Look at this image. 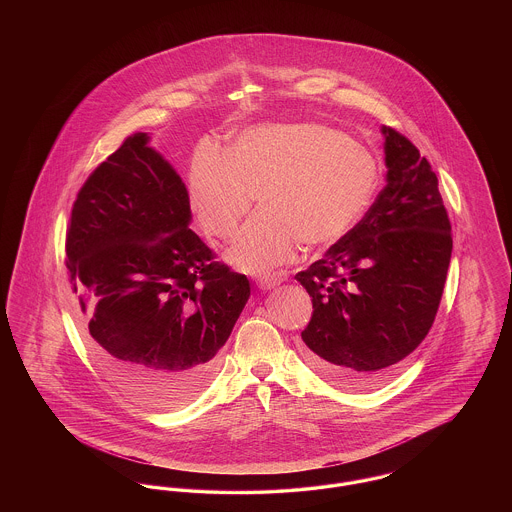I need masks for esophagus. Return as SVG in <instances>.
I'll return each instance as SVG.
<instances>
[{
  "mask_svg": "<svg viewBox=\"0 0 512 512\" xmlns=\"http://www.w3.org/2000/svg\"><path fill=\"white\" fill-rule=\"evenodd\" d=\"M282 282V276L280 274H263V276H257V286L261 290H270L274 286H278Z\"/></svg>",
  "mask_w": 512,
  "mask_h": 512,
  "instance_id": "1",
  "label": "esophagus"
}]
</instances>
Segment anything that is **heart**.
Returning a JSON list of instances; mask_svg holds the SVG:
<instances>
[{"instance_id": "b5f03b06", "label": "heart", "mask_w": 512, "mask_h": 512, "mask_svg": "<svg viewBox=\"0 0 512 512\" xmlns=\"http://www.w3.org/2000/svg\"><path fill=\"white\" fill-rule=\"evenodd\" d=\"M380 180L376 157L322 122H274L238 134L228 153L195 149L188 203L201 228L234 236L255 195L261 211L236 238L228 259L249 274L286 265L299 244H336L370 207Z\"/></svg>"}]
</instances>
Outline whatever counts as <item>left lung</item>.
I'll use <instances>...</instances> for the list:
<instances>
[{"instance_id":"obj_1","label":"left lung","mask_w":512,"mask_h":512,"mask_svg":"<svg viewBox=\"0 0 512 512\" xmlns=\"http://www.w3.org/2000/svg\"><path fill=\"white\" fill-rule=\"evenodd\" d=\"M386 186L320 261L295 274L313 297L303 357L345 390H370L401 368L438 313L451 222L438 176L403 134L382 126Z\"/></svg>"}]
</instances>
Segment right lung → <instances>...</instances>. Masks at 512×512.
Listing matches in <instances>:
<instances>
[{
    "instance_id": "obj_1",
    "label": "right lung",
    "mask_w": 512,
    "mask_h": 512,
    "mask_svg": "<svg viewBox=\"0 0 512 512\" xmlns=\"http://www.w3.org/2000/svg\"><path fill=\"white\" fill-rule=\"evenodd\" d=\"M147 142L128 136L80 188L67 268L101 372L134 401L176 411L211 382L251 288L190 228L188 190Z\"/></svg>"
}]
</instances>
